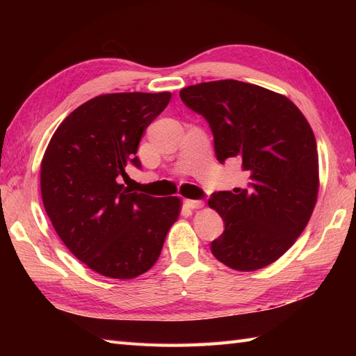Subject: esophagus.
I'll return each instance as SVG.
<instances>
[{
  "label": "esophagus",
  "instance_id": "obj_1",
  "mask_svg": "<svg viewBox=\"0 0 356 356\" xmlns=\"http://www.w3.org/2000/svg\"><path fill=\"white\" fill-rule=\"evenodd\" d=\"M185 205L191 209H197L203 207V202L202 200H185Z\"/></svg>",
  "mask_w": 356,
  "mask_h": 356
}]
</instances>
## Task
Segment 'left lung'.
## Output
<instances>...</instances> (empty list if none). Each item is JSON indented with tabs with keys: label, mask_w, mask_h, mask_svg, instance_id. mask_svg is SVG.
Instances as JSON below:
<instances>
[{
	"label": "left lung",
	"mask_w": 356,
	"mask_h": 356,
	"mask_svg": "<svg viewBox=\"0 0 356 356\" xmlns=\"http://www.w3.org/2000/svg\"><path fill=\"white\" fill-rule=\"evenodd\" d=\"M205 118L220 163L237 159L248 188L213 193L208 200L225 231L211 243L218 261L255 270L280 259L309 222L318 194V153L311 125L286 96L246 82H202L180 92Z\"/></svg>",
	"instance_id": "8db88e82"
}]
</instances>
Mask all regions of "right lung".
<instances>
[{"label":"right lung","instance_id":"add662e5","mask_svg":"<svg viewBox=\"0 0 356 356\" xmlns=\"http://www.w3.org/2000/svg\"><path fill=\"white\" fill-rule=\"evenodd\" d=\"M171 93L96 96L72 111L41 162L42 203L56 234L78 260L110 278H134L161 255L177 220V197H151L119 184L147 127Z\"/></svg>","mask_w":356,"mask_h":356}]
</instances>
